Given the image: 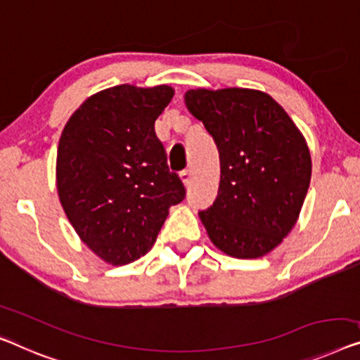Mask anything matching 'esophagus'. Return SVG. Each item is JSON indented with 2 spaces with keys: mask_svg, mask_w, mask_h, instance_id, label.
<instances>
[{
  "mask_svg": "<svg viewBox=\"0 0 360 360\" xmlns=\"http://www.w3.org/2000/svg\"><path fill=\"white\" fill-rule=\"evenodd\" d=\"M179 178H181V181H182V182H184V186L191 184V169H184V171H181Z\"/></svg>",
  "mask_w": 360,
  "mask_h": 360,
  "instance_id": "1",
  "label": "esophagus"
}]
</instances>
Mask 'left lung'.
<instances>
[{"label":"left lung","instance_id":"obj_1","mask_svg":"<svg viewBox=\"0 0 360 360\" xmlns=\"http://www.w3.org/2000/svg\"><path fill=\"white\" fill-rule=\"evenodd\" d=\"M186 106L219 152L218 197L198 212L208 238L236 259H259L296 224L312 174L302 134L283 106L254 89H195Z\"/></svg>","mask_w":360,"mask_h":360}]
</instances>
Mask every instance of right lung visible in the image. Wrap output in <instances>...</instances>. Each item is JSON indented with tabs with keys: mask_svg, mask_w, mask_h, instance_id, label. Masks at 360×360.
I'll use <instances>...</instances> for the list:
<instances>
[{
	"mask_svg": "<svg viewBox=\"0 0 360 360\" xmlns=\"http://www.w3.org/2000/svg\"><path fill=\"white\" fill-rule=\"evenodd\" d=\"M173 95L169 85H116L89 96L63 129L56 157L63 210L82 243L111 265L146 255L169 207L186 197L155 134Z\"/></svg>",
	"mask_w": 360,
	"mask_h": 360,
	"instance_id": "right-lung-1",
	"label": "right lung"
}]
</instances>
